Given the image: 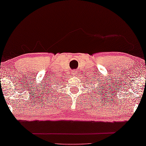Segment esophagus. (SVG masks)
Instances as JSON below:
<instances>
[{
  "mask_svg": "<svg viewBox=\"0 0 146 146\" xmlns=\"http://www.w3.org/2000/svg\"><path fill=\"white\" fill-rule=\"evenodd\" d=\"M77 72H78L76 71V70H74V71H73V72H72V75H74V76H76V74H77Z\"/></svg>",
  "mask_w": 146,
  "mask_h": 146,
  "instance_id": "esophagus-1",
  "label": "esophagus"
}]
</instances>
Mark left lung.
<instances>
[{
	"mask_svg": "<svg viewBox=\"0 0 146 146\" xmlns=\"http://www.w3.org/2000/svg\"><path fill=\"white\" fill-rule=\"evenodd\" d=\"M90 85H91V86H92V87H93V85H92V83H90ZM97 88V87H96ZM96 89H95V88H93V89H96ZM94 91L95 92V90H94Z\"/></svg>",
	"mask_w": 146,
	"mask_h": 146,
	"instance_id": "left-lung-1",
	"label": "left lung"
}]
</instances>
